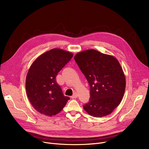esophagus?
<instances>
[{"mask_svg":"<svg viewBox=\"0 0 149 149\" xmlns=\"http://www.w3.org/2000/svg\"><path fill=\"white\" fill-rule=\"evenodd\" d=\"M72 97V98H77L78 97V95H77V93H76V92H75L74 94H73V95L71 97Z\"/></svg>","mask_w":149,"mask_h":149,"instance_id":"1","label":"esophagus"}]
</instances>
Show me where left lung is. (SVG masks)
<instances>
[{
    "label": "left lung",
    "instance_id": "left-lung-1",
    "mask_svg": "<svg viewBox=\"0 0 149 149\" xmlns=\"http://www.w3.org/2000/svg\"><path fill=\"white\" fill-rule=\"evenodd\" d=\"M74 59L90 86L85 111L97 118L111 114L120 104L126 89V77L118 60L95 49L78 52Z\"/></svg>",
    "mask_w": 149,
    "mask_h": 149
}]
</instances>
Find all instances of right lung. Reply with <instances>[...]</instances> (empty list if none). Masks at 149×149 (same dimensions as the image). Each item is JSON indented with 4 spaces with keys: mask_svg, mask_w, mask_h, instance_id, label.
<instances>
[{
    "mask_svg": "<svg viewBox=\"0 0 149 149\" xmlns=\"http://www.w3.org/2000/svg\"><path fill=\"white\" fill-rule=\"evenodd\" d=\"M72 57V52L54 48L38 56L31 65L26 78V95L39 113L56 115L69 100L63 95L56 77Z\"/></svg>",
    "mask_w": 149,
    "mask_h": 149,
    "instance_id": "right-lung-1",
    "label": "right lung"
}]
</instances>
